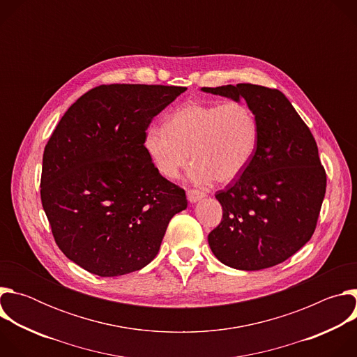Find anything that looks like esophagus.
Masks as SVG:
<instances>
[{
  "label": "esophagus",
  "mask_w": 357,
  "mask_h": 357,
  "mask_svg": "<svg viewBox=\"0 0 357 357\" xmlns=\"http://www.w3.org/2000/svg\"><path fill=\"white\" fill-rule=\"evenodd\" d=\"M186 196H188V200H189L190 203H196V202H199L200 199L205 197L206 195L203 193V192H200V190L190 189V190H188V192H186Z\"/></svg>",
  "instance_id": "1"
}]
</instances>
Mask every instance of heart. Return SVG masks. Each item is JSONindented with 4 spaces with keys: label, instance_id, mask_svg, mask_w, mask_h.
I'll return each mask as SVG.
<instances>
[{
    "label": "heart",
    "instance_id": "obj_1",
    "mask_svg": "<svg viewBox=\"0 0 357 357\" xmlns=\"http://www.w3.org/2000/svg\"><path fill=\"white\" fill-rule=\"evenodd\" d=\"M259 142V120L240 101L199 103L178 107L167 126L152 124L142 145L157 172L176 179L192 160L196 183H229L248 167Z\"/></svg>",
    "mask_w": 357,
    "mask_h": 357
}]
</instances>
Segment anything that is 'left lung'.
<instances>
[{"mask_svg":"<svg viewBox=\"0 0 357 357\" xmlns=\"http://www.w3.org/2000/svg\"><path fill=\"white\" fill-rule=\"evenodd\" d=\"M240 101L259 120V142L244 172L216 193L220 225L208 236L223 264L245 271L277 266L312 237L326 190L314 135L277 89L238 83L202 87Z\"/></svg>","mask_w":357,"mask_h":357,"instance_id":"left-lung-1","label":"left lung"}]
</instances>
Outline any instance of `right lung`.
I'll return each mask as SVG.
<instances>
[{
  "instance_id": "obj_1",
  "label": "right lung",
  "mask_w": 357,
  "mask_h": 357,
  "mask_svg": "<svg viewBox=\"0 0 357 357\" xmlns=\"http://www.w3.org/2000/svg\"><path fill=\"white\" fill-rule=\"evenodd\" d=\"M186 87L103 84L76 100L50 135L40 199L65 256L100 277L157 257L185 190L161 176L142 145L151 120Z\"/></svg>"
}]
</instances>
